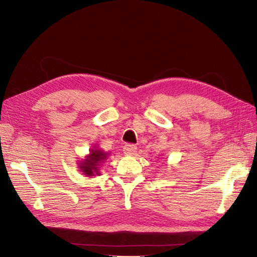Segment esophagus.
Returning <instances> with one entry per match:
<instances>
[{
  "mask_svg": "<svg viewBox=\"0 0 257 257\" xmlns=\"http://www.w3.org/2000/svg\"><path fill=\"white\" fill-rule=\"evenodd\" d=\"M137 150V146L134 144H127L123 147V152L125 155H134Z\"/></svg>",
  "mask_w": 257,
  "mask_h": 257,
  "instance_id": "esophagus-1",
  "label": "esophagus"
}]
</instances>
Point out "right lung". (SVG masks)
Returning a JSON list of instances; mask_svg holds the SVG:
<instances>
[{
    "mask_svg": "<svg viewBox=\"0 0 257 257\" xmlns=\"http://www.w3.org/2000/svg\"><path fill=\"white\" fill-rule=\"evenodd\" d=\"M107 158V154H103L100 150H91L90 155L88 158L83 162L80 163V170L83 171L86 176L92 177L95 174H99V169H98V166H100L99 163L105 160Z\"/></svg>",
    "mask_w": 257,
    "mask_h": 257,
    "instance_id": "right-lung-1",
    "label": "right lung"
}]
</instances>
